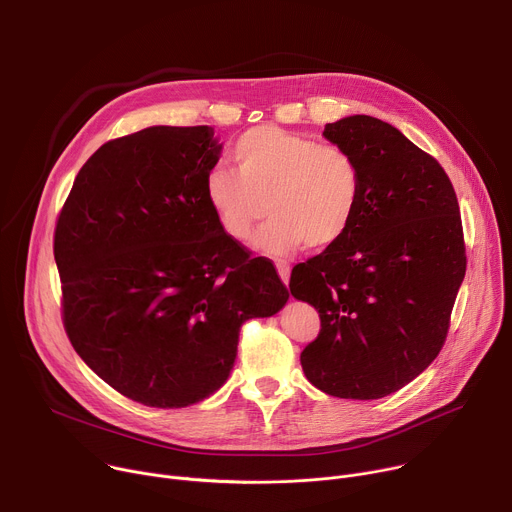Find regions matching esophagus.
Here are the masks:
<instances>
[{
	"label": "esophagus",
	"mask_w": 512,
	"mask_h": 512,
	"mask_svg": "<svg viewBox=\"0 0 512 512\" xmlns=\"http://www.w3.org/2000/svg\"><path fill=\"white\" fill-rule=\"evenodd\" d=\"M275 265H277V273H279L281 281L287 285L289 283V265L285 261H277Z\"/></svg>",
	"instance_id": "1"
}]
</instances>
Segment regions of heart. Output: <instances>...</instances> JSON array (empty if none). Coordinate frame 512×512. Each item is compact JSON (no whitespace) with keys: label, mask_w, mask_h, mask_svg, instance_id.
Segmentation results:
<instances>
[{"label":"heart","mask_w":512,"mask_h":512,"mask_svg":"<svg viewBox=\"0 0 512 512\" xmlns=\"http://www.w3.org/2000/svg\"><path fill=\"white\" fill-rule=\"evenodd\" d=\"M237 170L216 164L204 176V196L221 229L239 243L257 235L267 253L300 245L328 249L350 231L362 194L356 158L338 143L275 125L247 129L233 143Z\"/></svg>","instance_id":"b5f03b06"}]
</instances>
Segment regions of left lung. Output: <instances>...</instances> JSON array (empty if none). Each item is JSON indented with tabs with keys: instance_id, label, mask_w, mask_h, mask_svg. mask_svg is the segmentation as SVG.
Returning <instances> with one entry per match:
<instances>
[{
	"instance_id": "obj_1",
	"label": "left lung",
	"mask_w": 512,
	"mask_h": 512,
	"mask_svg": "<svg viewBox=\"0 0 512 512\" xmlns=\"http://www.w3.org/2000/svg\"><path fill=\"white\" fill-rule=\"evenodd\" d=\"M324 137L356 158L362 194L348 235L291 269V296L320 314L300 360L332 397L381 399L446 342L466 273L460 206L440 162L393 125L352 115Z\"/></svg>"
}]
</instances>
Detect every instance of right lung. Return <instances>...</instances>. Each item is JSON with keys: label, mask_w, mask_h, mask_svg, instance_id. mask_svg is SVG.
I'll return each instance as SVG.
<instances>
[{"label": "right lung", "mask_w": 512, "mask_h": 512, "mask_svg": "<svg viewBox=\"0 0 512 512\" xmlns=\"http://www.w3.org/2000/svg\"><path fill=\"white\" fill-rule=\"evenodd\" d=\"M221 145L208 125L103 143L54 229L62 324L115 391L178 409L221 389L241 326L283 308L275 265L233 241L204 196Z\"/></svg>", "instance_id": "1"}]
</instances>
